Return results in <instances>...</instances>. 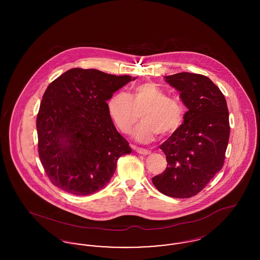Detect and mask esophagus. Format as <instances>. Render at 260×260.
Returning <instances> with one entry per match:
<instances>
[{"label":"esophagus","instance_id":"1","mask_svg":"<svg viewBox=\"0 0 260 260\" xmlns=\"http://www.w3.org/2000/svg\"><path fill=\"white\" fill-rule=\"evenodd\" d=\"M134 149L136 150L138 154H141V155H148V154H150V151H148L147 149L140 148V147H136V146L134 147Z\"/></svg>","mask_w":260,"mask_h":260}]
</instances>
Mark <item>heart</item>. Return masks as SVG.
I'll return each instance as SVG.
<instances>
[{
  "instance_id": "heart-1",
  "label": "heart",
  "mask_w": 260,
  "mask_h": 260,
  "mask_svg": "<svg viewBox=\"0 0 260 260\" xmlns=\"http://www.w3.org/2000/svg\"><path fill=\"white\" fill-rule=\"evenodd\" d=\"M107 110L118 129L127 134L137 123L139 114L143 120L134 133L136 140L148 143L158 134H173L183 121V108L177 99L167 96L166 92L153 83L133 87L132 92H116L107 102Z\"/></svg>"
}]
</instances>
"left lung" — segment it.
Instances as JSON below:
<instances>
[{"label":"left lung","mask_w":260,"mask_h":260,"mask_svg":"<svg viewBox=\"0 0 260 260\" xmlns=\"http://www.w3.org/2000/svg\"><path fill=\"white\" fill-rule=\"evenodd\" d=\"M188 111L184 121L160 149L167 169L152 178L155 187L173 198H190L201 192L222 169L230 136L226 99L210 78L182 72L166 76Z\"/></svg>","instance_id":"1"}]
</instances>
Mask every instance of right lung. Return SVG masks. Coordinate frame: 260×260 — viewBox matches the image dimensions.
Here are the masks:
<instances>
[{
	"instance_id": "add662e5",
	"label": "right lung",
	"mask_w": 260,
	"mask_h": 260,
	"mask_svg": "<svg viewBox=\"0 0 260 260\" xmlns=\"http://www.w3.org/2000/svg\"><path fill=\"white\" fill-rule=\"evenodd\" d=\"M133 80L73 68L50 83L38 113V151L53 185L87 196L108 184L118 159L132 148L117 132L106 101Z\"/></svg>"
}]
</instances>
